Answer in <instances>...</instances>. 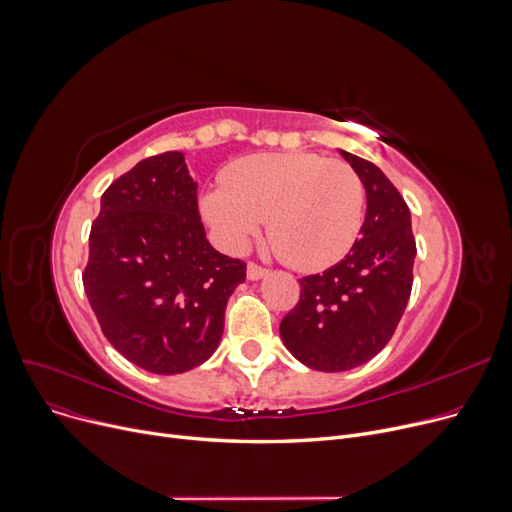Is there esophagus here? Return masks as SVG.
Instances as JSON below:
<instances>
[{"label": "esophagus", "mask_w": 512, "mask_h": 512, "mask_svg": "<svg viewBox=\"0 0 512 512\" xmlns=\"http://www.w3.org/2000/svg\"><path fill=\"white\" fill-rule=\"evenodd\" d=\"M268 275V270L264 268V266H260V264H256V262H250L248 264V279L250 281H260V279H264Z\"/></svg>", "instance_id": "obj_1"}]
</instances>
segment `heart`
I'll list each match as a JSON object with an SVG mask.
<instances>
[{
    "instance_id": "obj_1",
    "label": "heart",
    "mask_w": 512,
    "mask_h": 512,
    "mask_svg": "<svg viewBox=\"0 0 512 512\" xmlns=\"http://www.w3.org/2000/svg\"><path fill=\"white\" fill-rule=\"evenodd\" d=\"M221 242L242 252L268 219V237L299 270H322L353 246L364 219V186L343 161L316 153H264L239 159L223 186L200 202Z\"/></svg>"
}]
</instances>
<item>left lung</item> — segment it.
I'll use <instances>...</instances> for the list:
<instances>
[{
    "label": "left lung",
    "instance_id": "1",
    "mask_svg": "<svg viewBox=\"0 0 512 512\" xmlns=\"http://www.w3.org/2000/svg\"><path fill=\"white\" fill-rule=\"evenodd\" d=\"M339 153L366 188L364 225L341 262L299 279L302 295L279 326L291 355L318 372H345L382 351L413 285L415 239L403 196L374 163Z\"/></svg>",
    "mask_w": 512,
    "mask_h": 512
}]
</instances>
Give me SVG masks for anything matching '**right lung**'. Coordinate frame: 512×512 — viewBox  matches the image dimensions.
Segmentation results:
<instances>
[{
    "label": "right lung",
    "instance_id": "obj_1",
    "mask_svg": "<svg viewBox=\"0 0 512 512\" xmlns=\"http://www.w3.org/2000/svg\"><path fill=\"white\" fill-rule=\"evenodd\" d=\"M184 153L148 157L101 196L84 291L103 335L153 374H182L215 353L246 262L217 252L198 215Z\"/></svg>",
    "mask_w": 512,
    "mask_h": 512
}]
</instances>
